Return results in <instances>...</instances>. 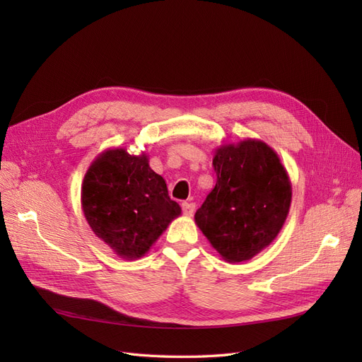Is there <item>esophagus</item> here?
Returning a JSON list of instances; mask_svg holds the SVG:
<instances>
[{
	"mask_svg": "<svg viewBox=\"0 0 362 362\" xmlns=\"http://www.w3.org/2000/svg\"><path fill=\"white\" fill-rule=\"evenodd\" d=\"M194 208H196V205L193 202H182V213L185 216H193Z\"/></svg>",
	"mask_w": 362,
	"mask_h": 362,
	"instance_id": "esophagus-1",
	"label": "esophagus"
}]
</instances>
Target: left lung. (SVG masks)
<instances>
[{
	"label": "left lung",
	"mask_w": 362,
	"mask_h": 362,
	"mask_svg": "<svg viewBox=\"0 0 362 362\" xmlns=\"http://www.w3.org/2000/svg\"><path fill=\"white\" fill-rule=\"evenodd\" d=\"M213 166L216 185L194 222L223 259H250L276 238L288 216V173L276 152L255 139L221 146Z\"/></svg>",
	"instance_id": "8db88e82"
}]
</instances>
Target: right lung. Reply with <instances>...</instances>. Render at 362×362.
Wrapping results in <instances>:
<instances>
[{"label":"right lung","mask_w":362,"mask_h":362,"mask_svg":"<svg viewBox=\"0 0 362 362\" xmlns=\"http://www.w3.org/2000/svg\"><path fill=\"white\" fill-rule=\"evenodd\" d=\"M81 206L95 235L127 259L144 257L181 214L148 156H131L122 148L103 152L87 169Z\"/></svg>","instance_id":"obj_1"}]
</instances>
